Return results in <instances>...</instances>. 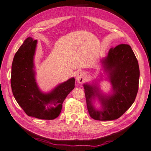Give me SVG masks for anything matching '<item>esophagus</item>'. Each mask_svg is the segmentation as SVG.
<instances>
[{"label": "esophagus", "instance_id": "34e87169", "mask_svg": "<svg viewBox=\"0 0 151 151\" xmlns=\"http://www.w3.org/2000/svg\"><path fill=\"white\" fill-rule=\"evenodd\" d=\"M76 79L78 83L81 84L85 81V79H86V75L83 72H78L76 75Z\"/></svg>", "mask_w": 151, "mask_h": 151}]
</instances>
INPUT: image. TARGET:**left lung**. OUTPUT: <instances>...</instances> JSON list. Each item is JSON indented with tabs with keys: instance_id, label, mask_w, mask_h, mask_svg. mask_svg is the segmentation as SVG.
I'll list each match as a JSON object with an SVG mask.
<instances>
[{
	"instance_id": "left-lung-1",
	"label": "left lung",
	"mask_w": 151,
	"mask_h": 151,
	"mask_svg": "<svg viewBox=\"0 0 151 151\" xmlns=\"http://www.w3.org/2000/svg\"><path fill=\"white\" fill-rule=\"evenodd\" d=\"M101 63L112 91L109 94L104 93L99 83L94 80L92 83H84L87 107L91 117L96 120H114L120 117L134 102L139 86V65L128 44L111 48ZM96 99L101 104L99 108L95 106Z\"/></svg>"
}]
</instances>
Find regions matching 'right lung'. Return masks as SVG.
I'll list each match as a JSON object with an SVG mask.
<instances>
[{
	"label": "right lung",
	"instance_id": "1",
	"mask_svg": "<svg viewBox=\"0 0 151 151\" xmlns=\"http://www.w3.org/2000/svg\"><path fill=\"white\" fill-rule=\"evenodd\" d=\"M37 40L27 38L14 56L11 87L15 100L28 116L53 120L60 115L62 104L75 88V78L58 84L49 93L39 89L36 80L34 58Z\"/></svg>",
	"mask_w": 151,
	"mask_h": 151
}]
</instances>
